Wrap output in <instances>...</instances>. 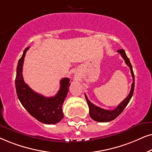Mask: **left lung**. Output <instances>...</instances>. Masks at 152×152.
<instances>
[{"label":"left lung","instance_id":"left-lung-1","mask_svg":"<svg viewBox=\"0 0 152 152\" xmlns=\"http://www.w3.org/2000/svg\"><path fill=\"white\" fill-rule=\"evenodd\" d=\"M117 52L120 54L121 56L123 58V59L124 60L126 64L129 66L131 69V75H132L133 78V83L132 85H131V89L130 92L128 96L122 102H121L120 104L117 106V107L115 110H106V109H103L102 108H99V107L95 106L90 102V100L88 99V97H87L86 94V99L87 102H88V107L90 110H89V113H90V116L92 120L94 121H96V122H110L113 120H115L116 117H117L120 115L121 113H122V111L124 110V109L126 108L127 104H129V102H130L131 97L133 96V90H134V86H135V78H134V74H133L132 66H131V64L130 61H129V59L128 57L126 56V53H125L124 49H120L117 50Z\"/></svg>","mask_w":152,"mask_h":152}]
</instances>
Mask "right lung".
<instances>
[{
	"mask_svg": "<svg viewBox=\"0 0 152 152\" xmlns=\"http://www.w3.org/2000/svg\"><path fill=\"white\" fill-rule=\"evenodd\" d=\"M30 47L24 50L23 56L17 64L15 79L17 96L24 108L39 122L46 124H55L64 117L62 104L67 95L69 79L64 78L60 80V88L57 94L52 97H45L34 92L24 82L22 71L26 53Z\"/></svg>",
	"mask_w": 152,
	"mask_h": 152,
	"instance_id": "obj_1",
	"label": "right lung"
}]
</instances>
